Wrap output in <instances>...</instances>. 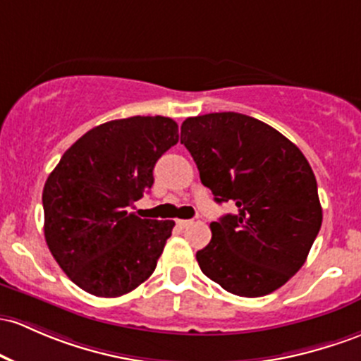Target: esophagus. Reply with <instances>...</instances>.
<instances>
[{
	"instance_id": "34e87169",
	"label": "esophagus",
	"mask_w": 361,
	"mask_h": 361,
	"mask_svg": "<svg viewBox=\"0 0 361 361\" xmlns=\"http://www.w3.org/2000/svg\"><path fill=\"white\" fill-rule=\"evenodd\" d=\"M192 223L193 221H190V219H176V224L180 226V228H187V226H190Z\"/></svg>"
}]
</instances>
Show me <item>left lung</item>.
<instances>
[{"mask_svg": "<svg viewBox=\"0 0 361 361\" xmlns=\"http://www.w3.org/2000/svg\"><path fill=\"white\" fill-rule=\"evenodd\" d=\"M181 144L214 200L238 207L211 223L212 238L197 252L202 272L247 298L286 284L322 224L315 174L302 150L267 123L240 113L187 118Z\"/></svg>", "mask_w": 361, "mask_h": 361, "instance_id": "left-lung-1", "label": "left lung"}]
</instances>
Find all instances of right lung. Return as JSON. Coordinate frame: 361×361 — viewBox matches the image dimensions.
<instances>
[{"instance_id": "obj_1", "label": "right lung", "mask_w": 361, "mask_h": 361, "mask_svg": "<svg viewBox=\"0 0 361 361\" xmlns=\"http://www.w3.org/2000/svg\"><path fill=\"white\" fill-rule=\"evenodd\" d=\"M178 142L164 116H132L89 130L63 154L42 190L44 236L78 288L116 298L156 269L174 221L128 212L154 183V166Z\"/></svg>"}]
</instances>
